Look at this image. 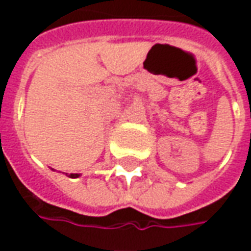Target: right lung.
<instances>
[{
  "instance_id": "obj_1",
  "label": "right lung",
  "mask_w": 251,
  "mask_h": 251,
  "mask_svg": "<svg viewBox=\"0 0 251 251\" xmlns=\"http://www.w3.org/2000/svg\"><path fill=\"white\" fill-rule=\"evenodd\" d=\"M80 175L79 174H70V177H79Z\"/></svg>"
}]
</instances>
